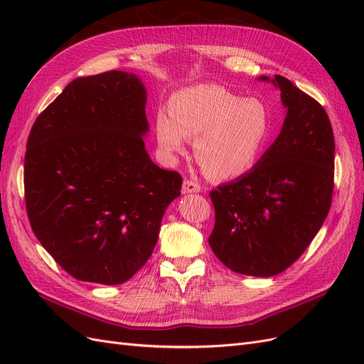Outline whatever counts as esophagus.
<instances>
[{"label":"esophagus","mask_w":364,"mask_h":364,"mask_svg":"<svg viewBox=\"0 0 364 364\" xmlns=\"http://www.w3.org/2000/svg\"><path fill=\"white\" fill-rule=\"evenodd\" d=\"M202 186L197 183V182H193V181H183V185H182V193L183 194H190V193H200Z\"/></svg>","instance_id":"obj_1"}]
</instances>
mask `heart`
Listing matches in <instances>:
<instances>
[{
  "label": "heart",
  "instance_id": "heart-1",
  "mask_svg": "<svg viewBox=\"0 0 364 364\" xmlns=\"http://www.w3.org/2000/svg\"><path fill=\"white\" fill-rule=\"evenodd\" d=\"M164 156L176 159L194 139L196 159L214 179H235L255 167L272 134L267 106L241 98L220 85H197L176 92L170 114L155 118Z\"/></svg>",
  "mask_w": 364,
  "mask_h": 364
}]
</instances>
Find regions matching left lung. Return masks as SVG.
<instances>
[{
  "label": "left lung",
  "instance_id": "8db88e82",
  "mask_svg": "<svg viewBox=\"0 0 364 364\" xmlns=\"http://www.w3.org/2000/svg\"><path fill=\"white\" fill-rule=\"evenodd\" d=\"M281 91L278 138L249 173L209 193L215 257L247 277H274L322 228L334 190V134L325 109L282 75L258 77Z\"/></svg>",
  "mask_w": 364,
  "mask_h": 364
}]
</instances>
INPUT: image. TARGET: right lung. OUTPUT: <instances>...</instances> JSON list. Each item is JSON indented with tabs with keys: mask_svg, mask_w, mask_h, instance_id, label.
<instances>
[{
	"mask_svg": "<svg viewBox=\"0 0 364 364\" xmlns=\"http://www.w3.org/2000/svg\"><path fill=\"white\" fill-rule=\"evenodd\" d=\"M147 91L134 73L77 77L35 121L24 186L33 232L79 281L123 284L156 246L179 173L144 146Z\"/></svg>",
	"mask_w": 364,
	"mask_h": 364,
	"instance_id": "1",
	"label": "right lung"
}]
</instances>
